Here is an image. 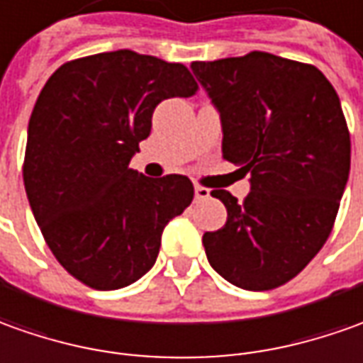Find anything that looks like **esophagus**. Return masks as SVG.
<instances>
[{
    "label": "esophagus",
    "instance_id": "esophagus-1",
    "mask_svg": "<svg viewBox=\"0 0 363 363\" xmlns=\"http://www.w3.org/2000/svg\"><path fill=\"white\" fill-rule=\"evenodd\" d=\"M194 196L199 199V201H204V199H208L211 196V191L208 189H204L201 184H194Z\"/></svg>",
    "mask_w": 363,
    "mask_h": 363
}]
</instances>
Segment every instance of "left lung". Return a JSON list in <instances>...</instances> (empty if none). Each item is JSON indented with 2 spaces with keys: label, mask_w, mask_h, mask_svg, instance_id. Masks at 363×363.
Here are the masks:
<instances>
[{
  "label": "left lung",
  "mask_w": 363,
  "mask_h": 363,
  "mask_svg": "<svg viewBox=\"0 0 363 363\" xmlns=\"http://www.w3.org/2000/svg\"><path fill=\"white\" fill-rule=\"evenodd\" d=\"M223 125V157L250 174L242 202L223 189L226 224L206 258L242 290H272L320 252L350 174V130L336 89L314 65L252 51L191 65Z\"/></svg>",
  "instance_id": "8db88e82"
}]
</instances>
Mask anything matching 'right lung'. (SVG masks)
<instances>
[{
    "label": "right lung",
    "instance_id": "1",
    "mask_svg": "<svg viewBox=\"0 0 363 363\" xmlns=\"http://www.w3.org/2000/svg\"><path fill=\"white\" fill-rule=\"evenodd\" d=\"M196 89L181 63L129 49L69 61L47 79L29 119L23 182L47 246L79 282L119 290L152 268L164 226L194 189L182 174L149 179L129 162L155 107Z\"/></svg>",
    "mask_w": 363,
    "mask_h": 363
}]
</instances>
